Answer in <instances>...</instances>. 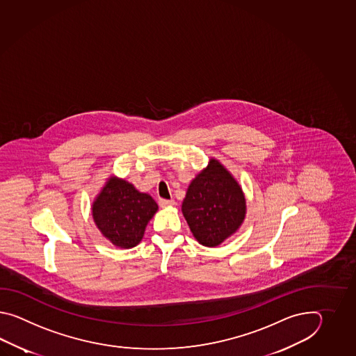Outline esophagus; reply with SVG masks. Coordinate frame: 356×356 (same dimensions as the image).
Segmentation results:
<instances>
[{
	"label": "esophagus",
	"mask_w": 356,
	"mask_h": 356,
	"mask_svg": "<svg viewBox=\"0 0 356 356\" xmlns=\"http://www.w3.org/2000/svg\"><path fill=\"white\" fill-rule=\"evenodd\" d=\"M175 204V200H164V198L159 200L160 207H168V206H173Z\"/></svg>",
	"instance_id": "esophagus-1"
}]
</instances>
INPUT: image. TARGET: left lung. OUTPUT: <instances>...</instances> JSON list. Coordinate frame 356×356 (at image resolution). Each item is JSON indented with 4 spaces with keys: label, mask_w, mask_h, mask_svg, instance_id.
<instances>
[{
    "label": "left lung",
    "mask_w": 356,
    "mask_h": 356,
    "mask_svg": "<svg viewBox=\"0 0 356 356\" xmlns=\"http://www.w3.org/2000/svg\"><path fill=\"white\" fill-rule=\"evenodd\" d=\"M181 212L197 242L218 247L242 225L245 198L234 177L219 160L211 159L191 181Z\"/></svg>",
    "instance_id": "obj_1"
}]
</instances>
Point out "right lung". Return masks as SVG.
Returning <instances> with one entry per match:
<instances>
[{"instance_id":"add662e5","label":"right lung","mask_w":356,"mask_h":356,"mask_svg":"<svg viewBox=\"0 0 356 356\" xmlns=\"http://www.w3.org/2000/svg\"><path fill=\"white\" fill-rule=\"evenodd\" d=\"M92 219L102 234L120 248H132L141 242L145 227L158 211V204L134 184L111 177L92 202Z\"/></svg>"}]
</instances>
